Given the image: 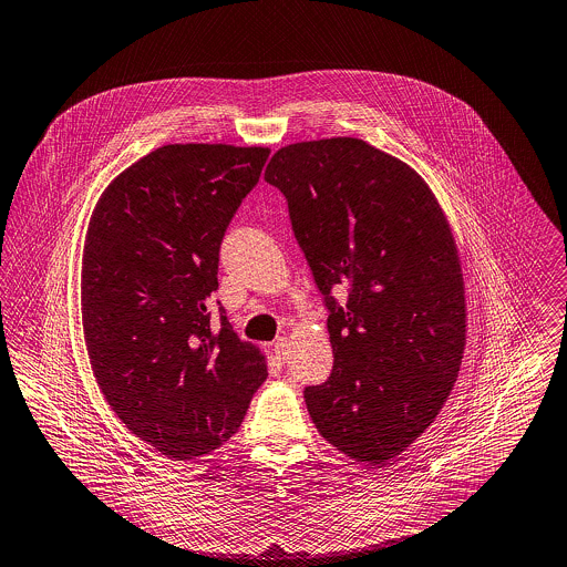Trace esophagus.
I'll return each mask as SVG.
<instances>
[{
  "label": "esophagus",
  "instance_id": "esophagus-1",
  "mask_svg": "<svg viewBox=\"0 0 567 567\" xmlns=\"http://www.w3.org/2000/svg\"><path fill=\"white\" fill-rule=\"evenodd\" d=\"M274 353H276V358H278L280 362L287 360V355H289V342H287V338H278V340L274 342Z\"/></svg>",
  "mask_w": 567,
  "mask_h": 567
}]
</instances>
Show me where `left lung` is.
<instances>
[{"mask_svg": "<svg viewBox=\"0 0 567 567\" xmlns=\"http://www.w3.org/2000/svg\"><path fill=\"white\" fill-rule=\"evenodd\" d=\"M265 181L285 194L329 309L336 360L324 384L305 389L309 415L344 455L384 464L433 424L460 373L466 298L453 231L424 178L362 138L287 145Z\"/></svg>", "mask_w": 567, "mask_h": 567, "instance_id": "1", "label": "left lung"}]
</instances>
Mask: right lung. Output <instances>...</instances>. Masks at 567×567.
<instances>
[{
	"label": "right lung",
	"mask_w": 567,
	"mask_h": 567,
	"mask_svg": "<svg viewBox=\"0 0 567 567\" xmlns=\"http://www.w3.org/2000/svg\"><path fill=\"white\" fill-rule=\"evenodd\" d=\"M267 147L163 145L101 194L85 236L81 316L90 364L118 420L161 455L187 462L240 426L265 355L209 296L218 254Z\"/></svg>",
	"instance_id": "add662e5"
}]
</instances>
